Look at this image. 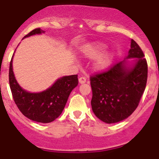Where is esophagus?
I'll use <instances>...</instances> for the list:
<instances>
[{
  "label": "esophagus",
  "mask_w": 159,
  "mask_h": 159,
  "mask_svg": "<svg viewBox=\"0 0 159 159\" xmlns=\"http://www.w3.org/2000/svg\"><path fill=\"white\" fill-rule=\"evenodd\" d=\"M86 81H87V79L84 76H81L79 78V82H80V84H84Z\"/></svg>",
  "instance_id": "obj_1"
}]
</instances>
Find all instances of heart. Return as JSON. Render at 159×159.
Masks as SVG:
<instances>
[{
  "label": "heart",
  "instance_id": "heart-1",
  "mask_svg": "<svg viewBox=\"0 0 159 159\" xmlns=\"http://www.w3.org/2000/svg\"><path fill=\"white\" fill-rule=\"evenodd\" d=\"M106 48V45L101 43H89L84 46V53L85 57L88 58L94 59L99 57ZM113 55L111 52H105L99 57L95 63V68L98 70L106 69L111 63Z\"/></svg>",
  "mask_w": 159,
  "mask_h": 159
}]
</instances>
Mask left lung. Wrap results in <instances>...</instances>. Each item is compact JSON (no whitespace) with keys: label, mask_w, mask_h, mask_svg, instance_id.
I'll list each match as a JSON object with an SVG mask.
<instances>
[{"label":"left lung","mask_w":159,"mask_h":159,"mask_svg":"<svg viewBox=\"0 0 159 159\" xmlns=\"http://www.w3.org/2000/svg\"><path fill=\"white\" fill-rule=\"evenodd\" d=\"M144 57L141 48L131 40L127 58H137L131 68L121 61L91 75L92 111L102 122L122 121L138 107L147 81L148 67Z\"/></svg>","instance_id":"1"}]
</instances>
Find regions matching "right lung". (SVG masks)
Masks as SVG:
<instances>
[{"label": "right lung", "instance_id": "add662e5", "mask_svg": "<svg viewBox=\"0 0 159 159\" xmlns=\"http://www.w3.org/2000/svg\"><path fill=\"white\" fill-rule=\"evenodd\" d=\"M44 31L33 29L25 37L40 34ZM13 57V56H12ZM12 58L9 65L8 80L13 100L25 117L38 123H51L62 113L70 93L78 85V75L59 79L50 88L40 93H29L19 86L12 71Z\"/></svg>", "mask_w": 159, "mask_h": 159}]
</instances>
